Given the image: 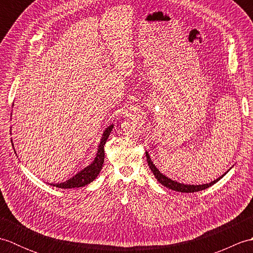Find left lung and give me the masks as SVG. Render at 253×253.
I'll use <instances>...</instances> for the list:
<instances>
[{
    "label": "left lung",
    "mask_w": 253,
    "mask_h": 253,
    "mask_svg": "<svg viewBox=\"0 0 253 253\" xmlns=\"http://www.w3.org/2000/svg\"><path fill=\"white\" fill-rule=\"evenodd\" d=\"M146 157H147V161H148V165L149 168L151 169L152 173L154 174L155 178L158 179V181L160 182V184H162L163 186H165L166 188H169V189L171 190H175V191H180V192H196V191H201V190H204L207 189V188L211 187L212 185L215 184V182H217L219 179L222 178L223 176L219 177V178L213 180L212 182H210V184H204V185H184V184H180V182H177L175 180H171L169 178H168V177L164 176L162 173H160V170L155 168V165L153 164V162L151 161V159H150V155L148 152H146Z\"/></svg>",
    "instance_id": "1"
}]
</instances>
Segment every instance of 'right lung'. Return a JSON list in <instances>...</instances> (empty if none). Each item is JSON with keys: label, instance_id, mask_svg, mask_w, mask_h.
Listing matches in <instances>:
<instances>
[{"label": "right lung", "instance_id": "obj_1", "mask_svg": "<svg viewBox=\"0 0 253 253\" xmlns=\"http://www.w3.org/2000/svg\"><path fill=\"white\" fill-rule=\"evenodd\" d=\"M113 129V125L110 127H107L105 131L103 132V136H102L101 142L99 144V149H98V153H96V157L94 161L91 163L87 168L84 169L83 170H80L78 174L72 177L71 179H68L64 182H61V184H51V186H54L57 188H63V189H67V188H78V187H84L85 185L92 182L96 176L99 175L100 170L102 169V166H103L104 163V146L105 142L107 140V138L110 136V132Z\"/></svg>", "mask_w": 253, "mask_h": 253}]
</instances>
